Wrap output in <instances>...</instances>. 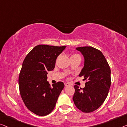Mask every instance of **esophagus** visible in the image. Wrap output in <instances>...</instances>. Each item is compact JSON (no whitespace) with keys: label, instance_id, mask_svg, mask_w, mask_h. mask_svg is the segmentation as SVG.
I'll return each instance as SVG.
<instances>
[{"label":"esophagus","instance_id":"obj_1","mask_svg":"<svg viewBox=\"0 0 127 127\" xmlns=\"http://www.w3.org/2000/svg\"><path fill=\"white\" fill-rule=\"evenodd\" d=\"M64 85H65V86H70L71 84L69 82H65L64 83Z\"/></svg>","mask_w":127,"mask_h":127}]
</instances>
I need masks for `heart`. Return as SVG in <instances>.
Returning a JSON list of instances; mask_svg holds the SVG:
<instances>
[{"instance_id": "1", "label": "heart", "mask_w": 127, "mask_h": 127, "mask_svg": "<svg viewBox=\"0 0 127 127\" xmlns=\"http://www.w3.org/2000/svg\"><path fill=\"white\" fill-rule=\"evenodd\" d=\"M77 56H80L79 55L77 54V53H74V54H72V56H71V58H75V57H77Z\"/></svg>"}]
</instances>
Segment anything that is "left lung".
I'll list each match as a JSON object with an SVG mask.
<instances>
[{
  "instance_id": "1",
  "label": "left lung",
  "mask_w": 127,
  "mask_h": 127,
  "mask_svg": "<svg viewBox=\"0 0 127 127\" xmlns=\"http://www.w3.org/2000/svg\"><path fill=\"white\" fill-rule=\"evenodd\" d=\"M85 58V65L79 76L86 80L82 89L74 86L73 101L78 109L85 113L97 110L108 96L111 84L110 68L99 50L92 46L76 48Z\"/></svg>"
}]
</instances>
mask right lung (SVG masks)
Here are the masks:
<instances>
[{
  "mask_svg": "<svg viewBox=\"0 0 127 127\" xmlns=\"http://www.w3.org/2000/svg\"><path fill=\"white\" fill-rule=\"evenodd\" d=\"M66 46H35L23 62L19 75V89L25 106L35 115L44 116L54 109L64 85L58 82L51 86L48 71L54 69L56 59Z\"/></svg>",
  "mask_w": 127,
  "mask_h": 127,
  "instance_id": "add662e5",
  "label": "right lung"
}]
</instances>
